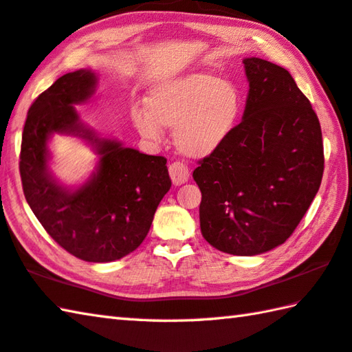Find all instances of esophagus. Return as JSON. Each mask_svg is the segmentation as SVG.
Listing matches in <instances>:
<instances>
[{
    "label": "esophagus",
    "instance_id": "obj_1",
    "mask_svg": "<svg viewBox=\"0 0 352 352\" xmlns=\"http://www.w3.org/2000/svg\"><path fill=\"white\" fill-rule=\"evenodd\" d=\"M168 171H170V176H171V181H173L175 185H182L188 181L190 177V170L185 164L182 162H173L170 164L168 167Z\"/></svg>",
    "mask_w": 352,
    "mask_h": 352
}]
</instances>
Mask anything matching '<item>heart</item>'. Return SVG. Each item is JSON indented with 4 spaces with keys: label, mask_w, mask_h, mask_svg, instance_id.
Listing matches in <instances>:
<instances>
[{
    "label": "heart",
    "mask_w": 352,
    "mask_h": 352,
    "mask_svg": "<svg viewBox=\"0 0 352 352\" xmlns=\"http://www.w3.org/2000/svg\"><path fill=\"white\" fill-rule=\"evenodd\" d=\"M133 111V124L145 139L161 142L164 127L175 129V144L188 157H207L227 144L243 111L241 89L207 72L159 82Z\"/></svg>",
    "instance_id": "obj_1"
}]
</instances>
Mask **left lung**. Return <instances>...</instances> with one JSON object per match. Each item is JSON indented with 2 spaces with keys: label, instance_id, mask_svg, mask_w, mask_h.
Here are the masks:
<instances>
[{
  "label": "left lung",
  "instance_id": "obj_1",
  "mask_svg": "<svg viewBox=\"0 0 352 352\" xmlns=\"http://www.w3.org/2000/svg\"><path fill=\"white\" fill-rule=\"evenodd\" d=\"M243 119L216 153L199 161L201 231L211 247L256 256L294 233L319 191L324 156L319 118L288 70L243 59Z\"/></svg>",
  "mask_w": 352,
  "mask_h": 352
}]
</instances>
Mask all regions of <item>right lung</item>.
Wrapping results in <instances>:
<instances>
[{
	"label": "right lung",
	"instance_id": "add662e5",
	"mask_svg": "<svg viewBox=\"0 0 352 352\" xmlns=\"http://www.w3.org/2000/svg\"><path fill=\"white\" fill-rule=\"evenodd\" d=\"M95 84L94 72L76 70L33 101L23 130L19 175L33 214L59 247L85 262H111L142 243L171 179L164 156L125 148L82 127L73 104L89 99ZM52 133L78 134L96 144L100 167L81 189L65 190L51 179Z\"/></svg>",
	"mask_w": 352,
	"mask_h": 352
}]
</instances>
